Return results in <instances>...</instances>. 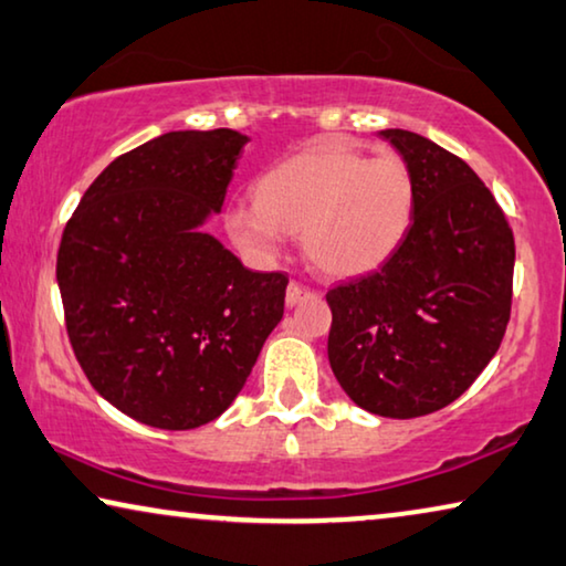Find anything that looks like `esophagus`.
<instances>
[{
  "instance_id": "esophagus-1",
  "label": "esophagus",
  "mask_w": 566,
  "mask_h": 566,
  "mask_svg": "<svg viewBox=\"0 0 566 566\" xmlns=\"http://www.w3.org/2000/svg\"><path fill=\"white\" fill-rule=\"evenodd\" d=\"M313 295H316V291H311V289H306V285H301V283H289V291H285V303H289V306H298L301 301H308V298H313Z\"/></svg>"
}]
</instances>
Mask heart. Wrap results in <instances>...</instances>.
<instances>
[{
    "mask_svg": "<svg viewBox=\"0 0 566 566\" xmlns=\"http://www.w3.org/2000/svg\"><path fill=\"white\" fill-rule=\"evenodd\" d=\"M258 202L224 214L232 242L255 258L277 255L283 232L324 275L377 271L402 245L415 210L412 171L397 156L371 159L354 146L324 142L273 164L255 187Z\"/></svg>",
    "mask_w": 566,
    "mask_h": 566,
    "instance_id": "obj_1",
    "label": "heart"
}]
</instances>
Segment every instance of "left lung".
<instances>
[{
    "label": "left lung",
    "mask_w": 566,
    "mask_h": 566,
    "mask_svg": "<svg viewBox=\"0 0 566 566\" xmlns=\"http://www.w3.org/2000/svg\"><path fill=\"white\" fill-rule=\"evenodd\" d=\"M381 136L412 171V222L387 263L326 293L328 361L356 405L410 420L458 399L499 352L516 245L460 156L402 128Z\"/></svg>",
    "instance_id": "obj_1"
}]
</instances>
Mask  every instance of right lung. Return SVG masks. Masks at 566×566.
Returning <instances> with one entry per match:
<instances>
[{
    "label": "right lung",
    "mask_w": 566,
    "mask_h": 566,
    "mask_svg": "<svg viewBox=\"0 0 566 566\" xmlns=\"http://www.w3.org/2000/svg\"><path fill=\"white\" fill-rule=\"evenodd\" d=\"M248 136L171 132L120 154L63 230L57 285L75 359L134 420L220 417L283 318L285 273H253L212 234Z\"/></svg>",
    "instance_id": "right-lung-1"
}]
</instances>
